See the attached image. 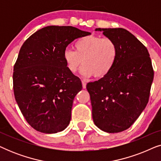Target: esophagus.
<instances>
[{
    "instance_id": "esophagus-1",
    "label": "esophagus",
    "mask_w": 161,
    "mask_h": 161,
    "mask_svg": "<svg viewBox=\"0 0 161 161\" xmlns=\"http://www.w3.org/2000/svg\"><path fill=\"white\" fill-rule=\"evenodd\" d=\"M82 85H83V89H86V83L85 81L82 80Z\"/></svg>"
}]
</instances>
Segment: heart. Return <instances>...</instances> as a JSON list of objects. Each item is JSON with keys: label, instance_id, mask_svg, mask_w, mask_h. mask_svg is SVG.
Instances as JSON below:
<instances>
[{"label": "heart", "instance_id": "b5f03b06", "mask_svg": "<svg viewBox=\"0 0 161 161\" xmlns=\"http://www.w3.org/2000/svg\"><path fill=\"white\" fill-rule=\"evenodd\" d=\"M118 47L113 39L97 36L81 37L75 43V50L67 49L64 52V60L68 70L75 73L80 66L83 76L94 75L101 78L106 76L115 65Z\"/></svg>", "mask_w": 161, "mask_h": 161}]
</instances>
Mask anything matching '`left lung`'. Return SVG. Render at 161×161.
<instances>
[{
    "instance_id": "left-lung-1",
    "label": "left lung",
    "mask_w": 161,
    "mask_h": 161,
    "mask_svg": "<svg viewBox=\"0 0 161 161\" xmlns=\"http://www.w3.org/2000/svg\"><path fill=\"white\" fill-rule=\"evenodd\" d=\"M115 42L118 55L106 76L88 83L94 125L109 133L128 129L148 103L154 78L147 47L122 28H96Z\"/></svg>"
}]
</instances>
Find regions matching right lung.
Segmentation results:
<instances>
[{
	"mask_svg": "<svg viewBox=\"0 0 161 161\" xmlns=\"http://www.w3.org/2000/svg\"><path fill=\"white\" fill-rule=\"evenodd\" d=\"M90 34L72 26L50 25L22 45L14 67V94L21 113L36 130L56 133L69 125L82 83L68 70L64 52L75 39Z\"/></svg>",
	"mask_w": 161,
	"mask_h": 161,
	"instance_id": "add662e5",
	"label": "right lung"
}]
</instances>
